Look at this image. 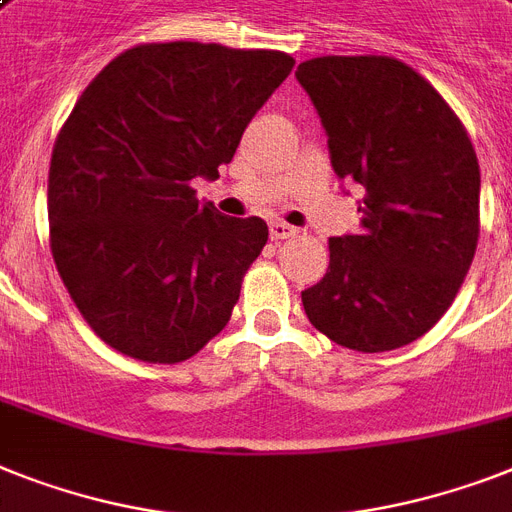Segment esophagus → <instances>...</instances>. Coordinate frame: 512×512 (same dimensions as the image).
<instances>
[{
  "mask_svg": "<svg viewBox=\"0 0 512 512\" xmlns=\"http://www.w3.org/2000/svg\"><path fill=\"white\" fill-rule=\"evenodd\" d=\"M292 236H297V228H292L289 223H284V220H273V223H270V239H273V242L292 239Z\"/></svg>",
  "mask_w": 512,
  "mask_h": 512,
  "instance_id": "1",
  "label": "esophagus"
}]
</instances>
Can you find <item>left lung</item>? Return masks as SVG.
<instances>
[{
    "label": "left lung",
    "mask_w": 512,
    "mask_h": 512,
    "mask_svg": "<svg viewBox=\"0 0 512 512\" xmlns=\"http://www.w3.org/2000/svg\"><path fill=\"white\" fill-rule=\"evenodd\" d=\"M339 178L365 189L360 231L328 239L326 276L302 292L321 334L389 352L436 326L479 244V160L468 131L397 57H313L297 68Z\"/></svg>",
    "instance_id": "left-lung-1"
}]
</instances>
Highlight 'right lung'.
Returning <instances> with one entry per match:
<instances>
[{
	"instance_id": "obj_1",
	"label": "right lung",
	"mask_w": 512,
	"mask_h": 512,
	"mask_svg": "<svg viewBox=\"0 0 512 512\" xmlns=\"http://www.w3.org/2000/svg\"><path fill=\"white\" fill-rule=\"evenodd\" d=\"M294 68L276 49L136 44L83 89L49 165V247L78 313L112 350L184 363L231 321L263 218H226L215 178Z\"/></svg>"
}]
</instances>
